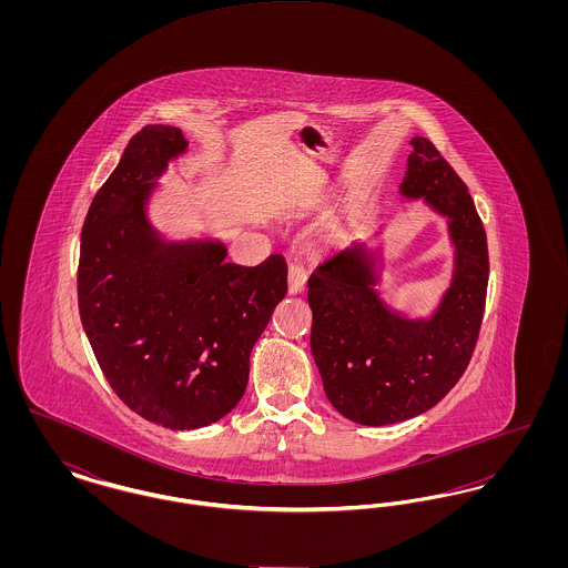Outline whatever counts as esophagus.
Returning a JSON list of instances; mask_svg holds the SVG:
<instances>
[{"instance_id": "34e87169", "label": "esophagus", "mask_w": 568, "mask_h": 568, "mask_svg": "<svg viewBox=\"0 0 568 568\" xmlns=\"http://www.w3.org/2000/svg\"><path fill=\"white\" fill-rule=\"evenodd\" d=\"M306 276H308V268H306V264H304L302 260L294 257V260L290 262V272H287V278H290V292H292V294H300V292L304 290V285H306Z\"/></svg>"}]
</instances>
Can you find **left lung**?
I'll use <instances>...</instances> for the list:
<instances>
[{"instance_id": "obj_1", "label": "left lung", "mask_w": 568, "mask_h": 568, "mask_svg": "<svg viewBox=\"0 0 568 568\" xmlns=\"http://www.w3.org/2000/svg\"><path fill=\"white\" fill-rule=\"evenodd\" d=\"M400 193L447 216L456 268L430 320H406L375 292L377 260L349 246L308 278L311 352L332 406L362 426L426 413L464 375L486 311L487 239L468 187L428 138H413Z\"/></svg>"}]
</instances>
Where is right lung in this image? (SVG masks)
<instances>
[{"mask_svg":"<svg viewBox=\"0 0 568 568\" xmlns=\"http://www.w3.org/2000/svg\"><path fill=\"white\" fill-rule=\"evenodd\" d=\"M187 142L172 125L130 140L84 216L79 311L114 394L170 428L215 424L241 403L248 355L287 294V264H225L215 241L165 243L146 200Z\"/></svg>","mask_w":568,"mask_h":568,"instance_id":"add662e5","label":"right lung"}]
</instances>
